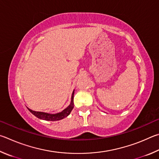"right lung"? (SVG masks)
I'll use <instances>...</instances> for the list:
<instances>
[{
  "mask_svg": "<svg viewBox=\"0 0 159 159\" xmlns=\"http://www.w3.org/2000/svg\"><path fill=\"white\" fill-rule=\"evenodd\" d=\"M73 98H74V91L72 93L71 97V102L68 107H66L65 110H63L62 112H58L57 114H49L43 112H36V111H33L30 109H29V110L31 112L33 115H35L36 117H38L40 119H43V120L47 121H58L61 120L63 118L66 117L67 116L70 115V113L71 112L72 110L74 107V103H73Z\"/></svg>",
  "mask_w": 159,
  "mask_h": 159,
  "instance_id": "right-lung-1",
  "label": "right lung"
}]
</instances>
